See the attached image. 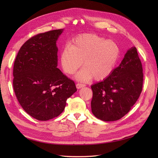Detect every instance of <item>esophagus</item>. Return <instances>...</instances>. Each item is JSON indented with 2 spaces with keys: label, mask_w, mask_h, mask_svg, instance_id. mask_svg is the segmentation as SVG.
Wrapping results in <instances>:
<instances>
[{
  "label": "esophagus",
  "mask_w": 158,
  "mask_h": 158,
  "mask_svg": "<svg viewBox=\"0 0 158 158\" xmlns=\"http://www.w3.org/2000/svg\"><path fill=\"white\" fill-rule=\"evenodd\" d=\"M76 88H77L78 89H80V88H83V87L85 86V84H84L78 83V84H76Z\"/></svg>",
  "instance_id": "1"
}]
</instances>
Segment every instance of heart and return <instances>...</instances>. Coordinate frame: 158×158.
Instances as JSON below:
<instances>
[{"mask_svg": "<svg viewBox=\"0 0 158 158\" xmlns=\"http://www.w3.org/2000/svg\"><path fill=\"white\" fill-rule=\"evenodd\" d=\"M120 49L115 42L91 33L74 38L70 45L64 46L60 55V63L64 73L73 74L83 61L84 68L76 78L85 81L93 78L102 80L109 76L118 59Z\"/></svg>", "mask_w": 158, "mask_h": 158, "instance_id": "1", "label": "heart"}]
</instances>
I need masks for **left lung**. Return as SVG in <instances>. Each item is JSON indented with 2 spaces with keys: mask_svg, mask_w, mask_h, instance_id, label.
<instances>
[{
  "mask_svg": "<svg viewBox=\"0 0 158 158\" xmlns=\"http://www.w3.org/2000/svg\"><path fill=\"white\" fill-rule=\"evenodd\" d=\"M142 70L137 49L133 47L108 77L91 86L94 116L103 121H114L128 113L142 92Z\"/></svg>",
  "mask_w": 158,
  "mask_h": 158,
  "instance_id": "obj_1",
  "label": "left lung"
}]
</instances>
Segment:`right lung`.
<instances>
[{
  "label": "right lung",
  "mask_w": 158,
  "mask_h": 158,
  "mask_svg": "<svg viewBox=\"0 0 158 158\" xmlns=\"http://www.w3.org/2000/svg\"><path fill=\"white\" fill-rule=\"evenodd\" d=\"M63 29L39 33L23 44L16 57L13 87L23 110L39 121L64 111L66 100L77 91L73 80L57 68L56 43Z\"/></svg>",
  "instance_id": "add662e5"
}]
</instances>
